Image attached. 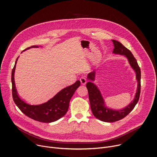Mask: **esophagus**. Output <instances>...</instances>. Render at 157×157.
<instances>
[{"label": "esophagus", "instance_id": "1", "mask_svg": "<svg viewBox=\"0 0 157 157\" xmlns=\"http://www.w3.org/2000/svg\"><path fill=\"white\" fill-rule=\"evenodd\" d=\"M80 81H81V83L82 84V85H85L87 82V80H86V78L85 76H82L81 78H80Z\"/></svg>", "mask_w": 157, "mask_h": 157}]
</instances>
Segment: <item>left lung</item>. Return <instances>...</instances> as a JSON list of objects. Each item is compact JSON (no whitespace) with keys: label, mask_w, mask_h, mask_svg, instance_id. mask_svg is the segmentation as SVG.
<instances>
[{"label":"left lung","mask_w":157,"mask_h":157,"mask_svg":"<svg viewBox=\"0 0 157 157\" xmlns=\"http://www.w3.org/2000/svg\"><path fill=\"white\" fill-rule=\"evenodd\" d=\"M112 41L113 42L114 47H115L113 52L114 54H118L124 56L126 58H127L131 67L135 71L136 78L138 81V86L136 93L133 101L121 109L115 110L108 108L105 106L103 96L100 91L96 86V85H95L92 81L86 83V88L88 91L90 106L93 115L99 120L105 122H115L119 121L126 117L133 109L135 105L138 103L140 95L141 89V71L135 57L131 51L125 48L121 42L116 40H112ZM95 74V71L90 73L88 75V79L91 81H94Z\"/></svg>","instance_id":"8db88e82"}]
</instances>
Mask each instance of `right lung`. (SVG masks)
I'll use <instances>...</instances> for the list:
<instances>
[{
  "label": "right lung",
  "mask_w": 157,
  "mask_h": 157,
  "mask_svg": "<svg viewBox=\"0 0 157 157\" xmlns=\"http://www.w3.org/2000/svg\"><path fill=\"white\" fill-rule=\"evenodd\" d=\"M32 48H39V46H33L23 51ZM18 58L12 69L11 76L12 98L17 107L28 117L42 123L53 122L64 116L68 110L71 98L73 96L77 88L80 86V81L78 80L73 84L63 89L46 103L39 105H29L25 103L19 97L14 81V73Z\"/></svg>",
  "instance_id": "obj_1"
}]
</instances>
